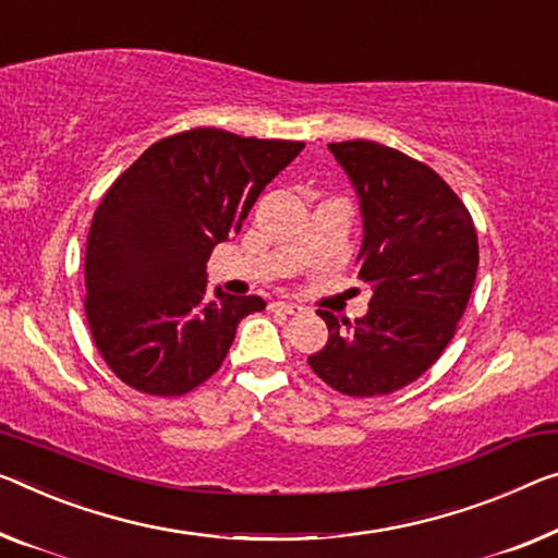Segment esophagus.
Wrapping results in <instances>:
<instances>
[{"label":"esophagus","mask_w":558,"mask_h":558,"mask_svg":"<svg viewBox=\"0 0 558 558\" xmlns=\"http://www.w3.org/2000/svg\"><path fill=\"white\" fill-rule=\"evenodd\" d=\"M269 306L274 308V312H284V314H291V316H296V314L304 312V306L302 304H294V302H271Z\"/></svg>","instance_id":"34e87169"}]
</instances>
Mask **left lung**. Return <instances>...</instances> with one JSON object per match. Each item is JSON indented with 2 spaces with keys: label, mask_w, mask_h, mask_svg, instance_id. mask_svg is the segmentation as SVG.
I'll list each match as a JSON object with an SVG mask.
<instances>
[{
  "label": "left lung",
  "mask_w": 558,
  "mask_h": 558,
  "mask_svg": "<svg viewBox=\"0 0 558 558\" xmlns=\"http://www.w3.org/2000/svg\"><path fill=\"white\" fill-rule=\"evenodd\" d=\"M329 149L362 204L356 277L374 294L362 319L316 312L329 341L308 366L347 397H384L416 381L457 333L476 281V229L464 202L424 161L368 140Z\"/></svg>",
  "instance_id": "1"
}]
</instances>
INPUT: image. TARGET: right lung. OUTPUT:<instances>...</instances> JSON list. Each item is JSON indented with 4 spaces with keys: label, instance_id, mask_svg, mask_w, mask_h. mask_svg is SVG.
<instances>
[{
    "label": "right lung",
    "instance_id": "obj_1",
    "mask_svg": "<svg viewBox=\"0 0 558 558\" xmlns=\"http://www.w3.org/2000/svg\"><path fill=\"white\" fill-rule=\"evenodd\" d=\"M302 149L196 126L154 142L101 196L84 254V314L126 387L182 397L219 372L236 324L267 302L219 289L207 302V259Z\"/></svg>",
    "mask_w": 558,
    "mask_h": 558
}]
</instances>
